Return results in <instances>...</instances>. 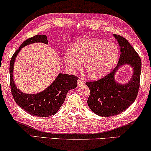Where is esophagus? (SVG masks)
<instances>
[{
    "label": "esophagus",
    "instance_id": "obj_1",
    "mask_svg": "<svg viewBox=\"0 0 151 151\" xmlns=\"http://www.w3.org/2000/svg\"><path fill=\"white\" fill-rule=\"evenodd\" d=\"M83 83H84L83 80L82 79V78H79V79H78V85L80 86V85H83Z\"/></svg>",
    "mask_w": 151,
    "mask_h": 151
}]
</instances>
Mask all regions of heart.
<instances>
[{
    "label": "heart",
    "mask_w": 151,
    "mask_h": 151,
    "mask_svg": "<svg viewBox=\"0 0 151 151\" xmlns=\"http://www.w3.org/2000/svg\"><path fill=\"white\" fill-rule=\"evenodd\" d=\"M119 49L114 42L99 39H87L74 45L72 50L64 55V61L71 69L81 67L85 62V69L89 77L99 79L106 75L116 64Z\"/></svg>",
    "instance_id": "obj_1"
}]
</instances>
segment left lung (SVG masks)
<instances>
[{"instance_id": "8db88e82", "label": "left lung", "mask_w": 151, "mask_h": 151, "mask_svg": "<svg viewBox=\"0 0 151 151\" xmlns=\"http://www.w3.org/2000/svg\"><path fill=\"white\" fill-rule=\"evenodd\" d=\"M121 48V55L117 66L111 73L97 81L87 82L90 95L87 104L91 110L101 116L109 117L121 114L135 101L139 88L142 61L140 57L128 41L114 34ZM128 64L133 68L132 78L126 84L115 80L118 68Z\"/></svg>"}]
</instances>
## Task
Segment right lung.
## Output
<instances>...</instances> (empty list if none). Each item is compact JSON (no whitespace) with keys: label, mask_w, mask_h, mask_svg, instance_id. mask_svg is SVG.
Segmentation results:
<instances>
[{"label":"right lung","mask_w":151,"mask_h":151,"mask_svg":"<svg viewBox=\"0 0 151 151\" xmlns=\"http://www.w3.org/2000/svg\"><path fill=\"white\" fill-rule=\"evenodd\" d=\"M38 42L48 44L47 37L44 35H37L28 39L12 57L9 64L10 88L14 99L23 110L32 116L46 117L58 112L63 104L68 91L77 87L78 78L73 75L59 73L51 85L40 93L30 94L21 91L16 86L13 79V68L16 58L23 47Z\"/></svg>","instance_id":"obj_1"}]
</instances>
